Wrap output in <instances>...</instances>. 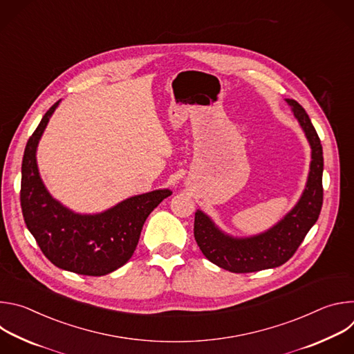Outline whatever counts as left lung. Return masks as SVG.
<instances>
[{
	"label": "left lung",
	"instance_id": "obj_1",
	"mask_svg": "<svg viewBox=\"0 0 354 354\" xmlns=\"http://www.w3.org/2000/svg\"><path fill=\"white\" fill-rule=\"evenodd\" d=\"M311 145V165L307 185L297 205L270 230L246 238L223 232L201 210L194 214V239L203 255L214 265L232 273H250L286 263L317 223L324 201V156L321 140L310 116L297 100L286 99Z\"/></svg>",
	"mask_w": 354,
	"mask_h": 354
}]
</instances>
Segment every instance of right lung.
Returning a JSON list of instances; mask_svg holds the SVG:
<instances>
[{"mask_svg":"<svg viewBox=\"0 0 354 354\" xmlns=\"http://www.w3.org/2000/svg\"><path fill=\"white\" fill-rule=\"evenodd\" d=\"M59 104L60 100L44 113L25 148L24 220L43 255L55 266L77 274L105 276L133 257L147 217L172 192L160 189L137 194L97 214H78L64 207L47 192L36 162L39 140Z\"/></svg>","mask_w":354,"mask_h":354,"instance_id":"right-lung-1","label":"right lung"}]
</instances>
